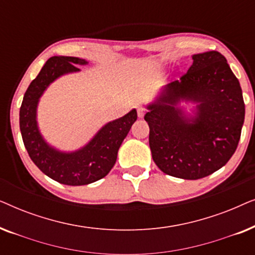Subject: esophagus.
I'll use <instances>...</instances> for the list:
<instances>
[{
  "instance_id": "34e87169",
  "label": "esophagus",
  "mask_w": 255,
  "mask_h": 255,
  "mask_svg": "<svg viewBox=\"0 0 255 255\" xmlns=\"http://www.w3.org/2000/svg\"><path fill=\"white\" fill-rule=\"evenodd\" d=\"M137 111H138V117H139V118H142V117H144V115H145V113H146V109H145V108L139 107Z\"/></svg>"
}]
</instances>
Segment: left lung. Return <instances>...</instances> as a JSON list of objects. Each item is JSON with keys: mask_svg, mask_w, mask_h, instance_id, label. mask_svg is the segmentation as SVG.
Here are the masks:
<instances>
[{"mask_svg": "<svg viewBox=\"0 0 255 255\" xmlns=\"http://www.w3.org/2000/svg\"><path fill=\"white\" fill-rule=\"evenodd\" d=\"M182 78L146 106L153 161L165 174L198 180L222 168L238 146L245 120L242 87L224 55L194 54ZM182 102L194 103L190 113Z\"/></svg>", "mask_w": 255, "mask_h": 255, "instance_id": "left-lung-1", "label": "left lung"}]
</instances>
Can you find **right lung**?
Wrapping results in <instances>:
<instances>
[{
    "label": "right lung",
    "mask_w": 255,
    "mask_h": 255,
    "mask_svg": "<svg viewBox=\"0 0 255 255\" xmlns=\"http://www.w3.org/2000/svg\"><path fill=\"white\" fill-rule=\"evenodd\" d=\"M78 65H88L76 57H52L40 69L24 94L19 110V128L30 158L45 175L67 186H83L108 175L117 160V153L132 124L137 121V110L108 122L85 146L71 152L60 151L48 144L40 133L37 109L40 97L55 80L78 73Z\"/></svg>",
    "instance_id": "add662e5"
}]
</instances>
